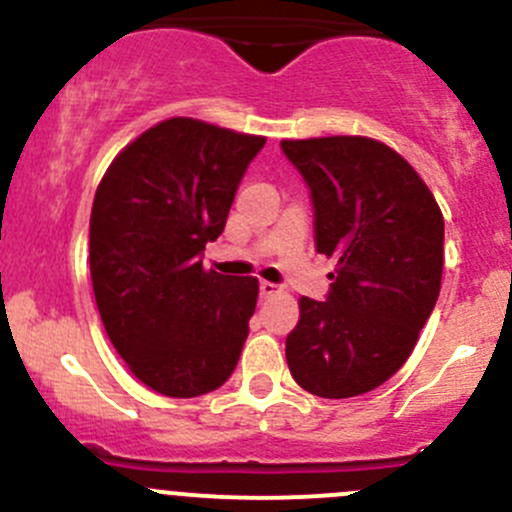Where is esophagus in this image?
Returning a JSON list of instances; mask_svg holds the SVG:
<instances>
[{"label":"esophagus","mask_w":512,"mask_h":512,"mask_svg":"<svg viewBox=\"0 0 512 512\" xmlns=\"http://www.w3.org/2000/svg\"><path fill=\"white\" fill-rule=\"evenodd\" d=\"M280 292V287L272 285V282H260V294L262 297H272V294Z\"/></svg>","instance_id":"1"}]
</instances>
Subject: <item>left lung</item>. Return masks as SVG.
<instances>
[{
    "mask_svg": "<svg viewBox=\"0 0 512 512\" xmlns=\"http://www.w3.org/2000/svg\"><path fill=\"white\" fill-rule=\"evenodd\" d=\"M314 205V245L334 257L327 302L299 299L287 364L304 391L349 399L406 364L436 307L443 215L421 175L364 136L282 141Z\"/></svg>",
    "mask_w": 512,
    "mask_h": 512,
    "instance_id": "obj_1",
    "label": "left lung"
}]
</instances>
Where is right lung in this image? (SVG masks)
Segmentation results:
<instances>
[{
  "mask_svg": "<svg viewBox=\"0 0 512 512\" xmlns=\"http://www.w3.org/2000/svg\"><path fill=\"white\" fill-rule=\"evenodd\" d=\"M262 136L168 118L128 143L98 183L89 227L94 297L108 339L146 386L193 399L235 371L255 277L203 267Z\"/></svg>",
  "mask_w": 512,
  "mask_h": 512,
  "instance_id": "1",
  "label": "right lung"
}]
</instances>
